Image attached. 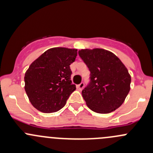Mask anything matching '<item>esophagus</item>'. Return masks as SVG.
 Here are the masks:
<instances>
[{
	"mask_svg": "<svg viewBox=\"0 0 153 153\" xmlns=\"http://www.w3.org/2000/svg\"><path fill=\"white\" fill-rule=\"evenodd\" d=\"M84 83L82 82V83H81L80 84H78V85H77V89H78L79 91H81V90H82V89L84 88Z\"/></svg>",
	"mask_w": 153,
	"mask_h": 153,
	"instance_id": "34e87169",
	"label": "esophagus"
}]
</instances>
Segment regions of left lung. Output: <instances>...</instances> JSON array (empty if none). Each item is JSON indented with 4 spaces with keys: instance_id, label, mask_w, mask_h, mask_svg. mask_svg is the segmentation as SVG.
<instances>
[{
    "instance_id": "8db88e82",
    "label": "left lung",
    "mask_w": 153,
    "mask_h": 153,
    "mask_svg": "<svg viewBox=\"0 0 153 153\" xmlns=\"http://www.w3.org/2000/svg\"><path fill=\"white\" fill-rule=\"evenodd\" d=\"M78 55L90 71L89 83L81 92L88 107L102 114L118 109L130 89L127 69L116 55L105 49H81Z\"/></svg>"
}]
</instances>
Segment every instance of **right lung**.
<instances>
[{
  "label": "right lung",
  "instance_id": "1",
  "mask_svg": "<svg viewBox=\"0 0 153 153\" xmlns=\"http://www.w3.org/2000/svg\"><path fill=\"white\" fill-rule=\"evenodd\" d=\"M77 49L52 48L29 66L24 77L25 91L31 104L38 110L51 113L65 106L75 90L71 81L70 65Z\"/></svg>",
  "mask_w": 153,
  "mask_h": 153
}]
</instances>
